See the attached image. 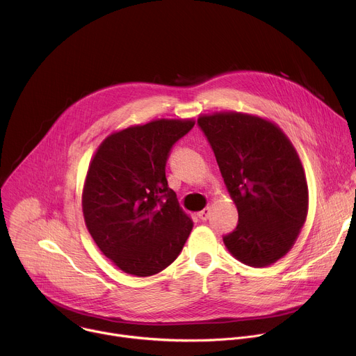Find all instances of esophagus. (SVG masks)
<instances>
[{
	"instance_id": "esophagus-1",
	"label": "esophagus",
	"mask_w": 356,
	"mask_h": 356,
	"mask_svg": "<svg viewBox=\"0 0 356 356\" xmlns=\"http://www.w3.org/2000/svg\"><path fill=\"white\" fill-rule=\"evenodd\" d=\"M210 214H211V209H210V207H206L204 210L200 211L197 216H198V218H200L201 221H207L209 217H210Z\"/></svg>"
}]
</instances>
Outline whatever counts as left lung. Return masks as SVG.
Returning <instances> with one entry per match:
<instances>
[{"mask_svg":"<svg viewBox=\"0 0 356 356\" xmlns=\"http://www.w3.org/2000/svg\"><path fill=\"white\" fill-rule=\"evenodd\" d=\"M227 190L238 210L224 236L231 255L265 268L293 248L309 213V187L297 152L272 121L236 111L200 115Z\"/></svg>","mask_w":356,"mask_h":356,"instance_id":"left-lung-1","label":"left lung"}]
</instances>
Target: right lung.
Masks as SVG:
<instances>
[{
  "label": "right lung",
  "mask_w": 356,
  "mask_h": 356,
  "mask_svg": "<svg viewBox=\"0 0 356 356\" xmlns=\"http://www.w3.org/2000/svg\"><path fill=\"white\" fill-rule=\"evenodd\" d=\"M194 124L161 118L132 125L108 135L91 158L81 194L84 222L99 250L128 275L166 269L193 229L165 166L175 142Z\"/></svg>",
  "instance_id": "right-lung-1"
}]
</instances>
